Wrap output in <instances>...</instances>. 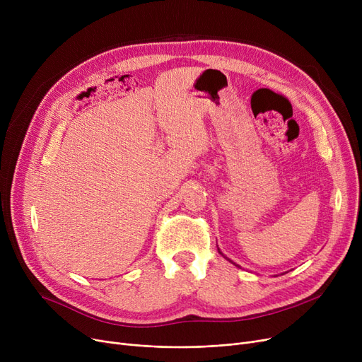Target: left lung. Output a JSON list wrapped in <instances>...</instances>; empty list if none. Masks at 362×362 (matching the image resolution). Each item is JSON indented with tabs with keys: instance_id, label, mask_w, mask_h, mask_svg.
I'll use <instances>...</instances> for the list:
<instances>
[{
	"instance_id": "obj_1",
	"label": "left lung",
	"mask_w": 362,
	"mask_h": 362,
	"mask_svg": "<svg viewBox=\"0 0 362 362\" xmlns=\"http://www.w3.org/2000/svg\"><path fill=\"white\" fill-rule=\"evenodd\" d=\"M218 252H220V250H218ZM220 254H221V252H220ZM221 255H223V254H221ZM227 259H229V258H227ZM229 261H230V259H229ZM230 262H233V261H230ZM233 264H235V262H233ZM235 265H236V264H235ZM236 267H238V265H236Z\"/></svg>"
}]
</instances>
